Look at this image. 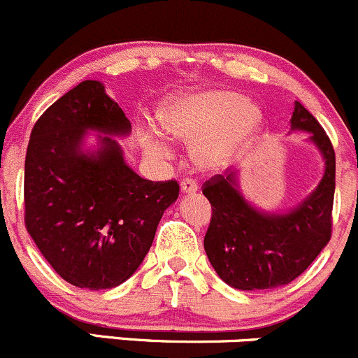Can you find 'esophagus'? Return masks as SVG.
Segmentation results:
<instances>
[{"instance_id":"esophagus-1","label":"esophagus","mask_w":358,"mask_h":358,"mask_svg":"<svg viewBox=\"0 0 358 358\" xmlns=\"http://www.w3.org/2000/svg\"><path fill=\"white\" fill-rule=\"evenodd\" d=\"M180 191H182L184 194L196 193V191H198V182L194 179H191V178L182 179V182H180Z\"/></svg>"}]
</instances>
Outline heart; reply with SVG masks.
<instances>
[{
	"label": "heart",
	"instance_id": "1",
	"mask_svg": "<svg viewBox=\"0 0 358 358\" xmlns=\"http://www.w3.org/2000/svg\"><path fill=\"white\" fill-rule=\"evenodd\" d=\"M158 119L167 134L193 143L194 160L205 169H219L245 152L260 127V110L231 91H205L169 99ZM150 152L162 158L171 148L157 134L148 138Z\"/></svg>",
	"mask_w": 358,
	"mask_h": 358
}]
</instances>
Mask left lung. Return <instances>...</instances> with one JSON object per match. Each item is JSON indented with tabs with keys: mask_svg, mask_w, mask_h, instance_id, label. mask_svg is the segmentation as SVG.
<instances>
[{
	"mask_svg": "<svg viewBox=\"0 0 358 358\" xmlns=\"http://www.w3.org/2000/svg\"><path fill=\"white\" fill-rule=\"evenodd\" d=\"M291 131L310 132L324 158L319 186L286 213L262 212L243 198L238 172L213 176L203 184L212 205L205 234L210 264L236 289H272L296 279L331 239L336 158L326 131L301 103L294 101Z\"/></svg>",
	"mask_w": 358,
	"mask_h": 358,
	"instance_id": "1",
	"label": "left lung"
}]
</instances>
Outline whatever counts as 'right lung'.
<instances>
[{"label":"right lung","instance_id":"add662e5","mask_svg":"<svg viewBox=\"0 0 358 358\" xmlns=\"http://www.w3.org/2000/svg\"><path fill=\"white\" fill-rule=\"evenodd\" d=\"M87 130L100 146L84 150ZM131 122L99 80H83L39 117L25 155V227L60 278L77 288L127 281L152 246L162 215L179 196L176 180L143 179L112 136Z\"/></svg>","mask_w":358,"mask_h":358}]
</instances>
